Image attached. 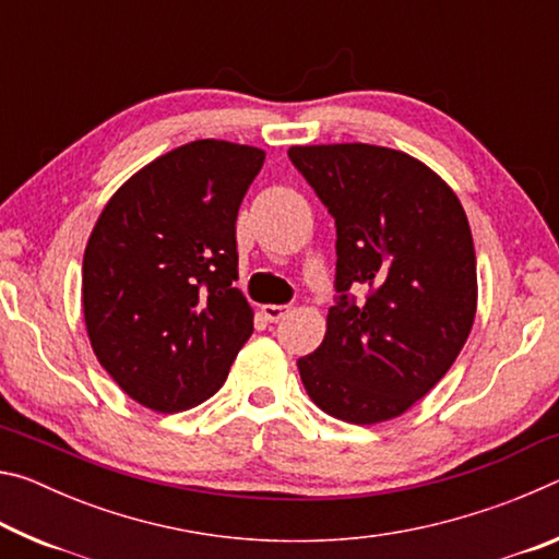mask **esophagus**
<instances>
[{"label": "esophagus", "mask_w": 559, "mask_h": 559, "mask_svg": "<svg viewBox=\"0 0 559 559\" xmlns=\"http://www.w3.org/2000/svg\"><path fill=\"white\" fill-rule=\"evenodd\" d=\"M261 313L271 323H278V320L286 318L290 313V306H273V302H266V306H261Z\"/></svg>", "instance_id": "34e87169"}]
</instances>
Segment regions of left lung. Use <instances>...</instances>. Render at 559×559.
Instances as JSON below:
<instances>
[{
    "mask_svg": "<svg viewBox=\"0 0 559 559\" xmlns=\"http://www.w3.org/2000/svg\"><path fill=\"white\" fill-rule=\"evenodd\" d=\"M335 216L343 293L325 337L298 359L318 409L347 424L402 416L449 372L478 308L476 251L459 197L402 150L335 143L288 150ZM349 285L371 290L365 307Z\"/></svg>",
    "mask_w": 559,
    "mask_h": 559,
    "instance_id": "left-lung-1",
    "label": "left lung"
}]
</instances>
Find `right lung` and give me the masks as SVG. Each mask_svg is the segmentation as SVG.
<instances>
[{
    "mask_svg": "<svg viewBox=\"0 0 559 559\" xmlns=\"http://www.w3.org/2000/svg\"><path fill=\"white\" fill-rule=\"evenodd\" d=\"M266 153L194 140L140 167L103 206L83 253L93 353L130 400L175 414L219 392L253 308L239 278L236 214Z\"/></svg>",
    "mask_w": 559,
    "mask_h": 559,
    "instance_id": "right-lung-1",
    "label": "right lung"
}]
</instances>
